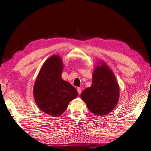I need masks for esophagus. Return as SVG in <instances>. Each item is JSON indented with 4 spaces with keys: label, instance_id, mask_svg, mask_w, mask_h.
Segmentation results:
<instances>
[{
    "label": "esophagus",
    "instance_id": "1",
    "mask_svg": "<svg viewBox=\"0 0 151 151\" xmlns=\"http://www.w3.org/2000/svg\"><path fill=\"white\" fill-rule=\"evenodd\" d=\"M77 91H78V92L79 94H81V88L78 87V89H77Z\"/></svg>",
    "mask_w": 151,
    "mask_h": 151
}]
</instances>
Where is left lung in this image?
Here are the masks:
<instances>
[{
  "label": "left lung",
  "instance_id": "left-lung-1",
  "mask_svg": "<svg viewBox=\"0 0 151 151\" xmlns=\"http://www.w3.org/2000/svg\"><path fill=\"white\" fill-rule=\"evenodd\" d=\"M81 97L91 112L96 115L106 114L116 107L119 99V86L106 65L102 64L96 67L91 86L82 92Z\"/></svg>",
  "mask_w": 151,
  "mask_h": 151
}]
</instances>
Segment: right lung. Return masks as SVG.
<instances>
[{
  "instance_id": "obj_1",
  "label": "right lung",
  "mask_w": 151,
  "mask_h": 151,
  "mask_svg": "<svg viewBox=\"0 0 151 151\" xmlns=\"http://www.w3.org/2000/svg\"><path fill=\"white\" fill-rule=\"evenodd\" d=\"M62 65L59 56H51L41 68L34 85L37 105L54 117L63 114L69 102L78 96L76 88L62 78Z\"/></svg>"
}]
</instances>
